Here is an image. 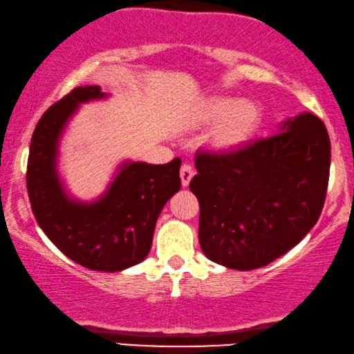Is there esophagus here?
Segmentation results:
<instances>
[{
  "label": "esophagus",
  "instance_id": "1",
  "mask_svg": "<svg viewBox=\"0 0 354 354\" xmlns=\"http://www.w3.org/2000/svg\"><path fill=\"white\" fill-rule=\"evenodd\" d=\"M195 176V172H193V169L190 164H183L180 167V180H182V185L183 187H188L190 185V180Z\"/></svg>",
  "mask_w": 354,
  "mask_h": 354
}]
</instances>
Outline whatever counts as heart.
<instances>
[{
  "mask_svg": "<svg viewBox=\"0 0 354 354\" xmlns=\"http://www.w3.org/2000/svg\"><path fill=\"white\" fill-rule=\"evenodd\" d=\"M196 120L206 125L214 124L209 132V145L216 151L229 153L245 147L254 137L263 113L253 100L214 96L201 106Z\"/></svg>",
  "mask_w": 354,
  "mask_h": 354,
  "instance_id": "1",
  "label": "heart"
}]
</instances>
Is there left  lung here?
<instances>
[{"instance_id":"8db88e82","label":"left lung","mask_w":354,"mask_h":354,"mask_svg":"<svg viewBox=\"0 0 354 354\" xmlns=\"http://www.w3.org/2000/svg\"><path fill=\"white\" fill-rule=\"evenodd\" d=\"M190 190L200 201V245L229 269L263 268L297 246L326 201L330 138L301 113L272 137L224 154L198 153Z\"/></svg>"}]
</instances>
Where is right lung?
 I'll return each instance as SVG.
<instances>
[{
	"instance_id": "add662e5",
	"label": "right lung",
	"mask_w": 354,
	"mask_h": 354,
	"mask_svg": "<svg viewBox=\"0 0 354 354\" xmlns=\"http://www.w3.org/2000/svg\"><path fill=\"white\" fill-rule=\"evenodd\" d=\"M98 85L77 86L38 120L27 164L32 211L48 239L86 269L118 272L142 263L162 207L180 190L182 161H122L91 201L72 196L59 174V142L82 104L108 98Z\"/></svg>"
}]
</instances>
